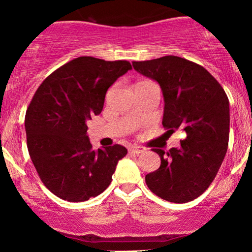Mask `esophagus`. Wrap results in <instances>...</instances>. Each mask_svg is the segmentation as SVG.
<instances>
[{
	"instance_id": "esophagus-1",
	"label": "esophagus",
	"mask_w": 252,
	"mask_h": 252,
	"mask_svg": "<svg viewBox=\"0 0 252 252\" xmlns=\"http://www.w3.org/2000/svg\"><path fill=\"white\" fill-rule=\"evenodd\" d=\"M128 151H129V153H132V154H142V153H144V151H146V148L139 147V146H132V147L128 148Z\"/></svg>"
}]
</instances>
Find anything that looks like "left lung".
I'll list each match as a JSON object with an SVG mask.
<instances>
[{
	"mask_svg": "<svg viewBox=\"0 0 252 252\" xmlns=\"http://www.w3.org/2000/svg\"><path fill=\"white\" fill-rule=\"evenodd\" d=\"M139 73L156 80L164 96L163 126L184 129L181 146L160 157L158 170L146 175L148 188L165 201L187 203L215 180L229 139V101L218 81L201 65L178 56L133 62Z\"/></svg>",
	"mask_w": 252,
	"mask_h": 252,
	"instance_id": "8db88e82",
	"label": "left lung"
}]
</instances>
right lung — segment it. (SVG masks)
<instances>
[{"label": "right lung", "instance_id": "obj_1", "mask_svg": "<svg viewBox=\"0 0 252 252\" xmlns=\"http://www.w3.org/2000/svg\"><path fill=\"white\" fill-rule=\"evenodd\" d=\"M132 68L129 62L74 58L46 78L25 116L27 149L43 185L64 201L85 202L105 190L127 149L95 151L87 120L102 112L105 94Z\"/></svg>", "mask_w": 252, "mask_h": 252}]
</instances>
